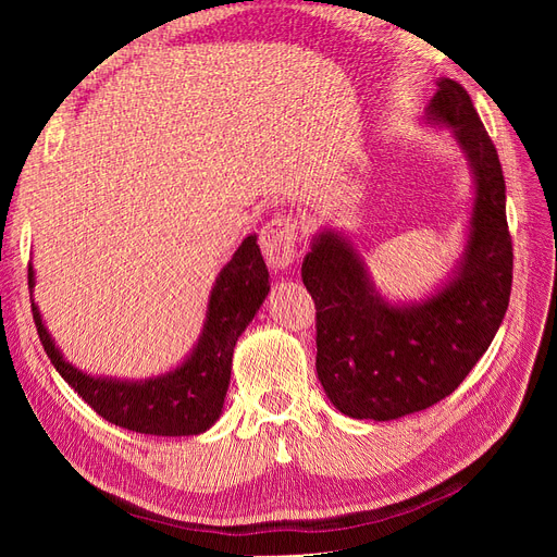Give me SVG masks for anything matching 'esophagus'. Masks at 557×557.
Segmentation results:
<instances>
[{
	"label": "esophagus",
	"mask_w": 557,
	"mask_h": 557,
	"mask_svg": "<svg viewBox=\"0 0 557 557\" xmlns=\"http://www.w3.org/2000/svg\"><path fill=\"white\" fill-rule=\"evenodd\" d=\"M260 248L269 267L285 269L297 258V221L288 213H278L260 232Z\"/></svg>",
	"instance_id": "1"
}]
</instances>
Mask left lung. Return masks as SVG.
Segmentation results:
<instances>
[{"mask_svg":"<svg viewBox=\"0 0 557 557\" xmlns=\"http://www.w3.org/2000/svg\"><path fill=\"white\" fill-rule=\"evenodd\" d=\"M428 107L448 125L476 176L460 272L423 305L395 307L374 290L358 250L334 232L313 239L301 281L315 305V372L350 418L393 420L458 387L491 346L509 307L513 246L497 148L467 90L442 78Z\"/></svg>","mask_w":557,"mask_h":557,"instance_id":"1","label":"left lung"}]
</instances>
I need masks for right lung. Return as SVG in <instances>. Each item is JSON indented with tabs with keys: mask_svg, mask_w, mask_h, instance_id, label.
Segmentation results:
<instances>
[{
	"mask_svg": "<svg viewBox=\"0 0 557 557\" xmlns=\"http://www.w3.org/2000/svg\"><path fill=\"white\" fill-rule=\"evenodd\" d=\"M27 283L29 288L35 285L32 264L27 267ZM267 293L269 272L258 239L250 234L215 278L205 332L193 356L166 376L144 383L92 379L78 372L62 360L41 323L35 299H32V315L46 356L60 376L104 420L141 434L188 436L209 430L221 416L234 346Z\"/></svg>",
	"mask_w": 557,
	"mask_h": 557,
	"instance_id": "add662e5",
	"label": "right lung"
}]
</instances>
